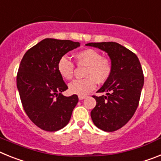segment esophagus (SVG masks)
I'll return each instance as SVG.
<instances>
[{
  "mask_svg": "<svg viewBox=\"0 0 161 161\" xmlns=\"http://www.w3.org/2000/svg\"><path fill=\"white\" fill-rule=\"evenodd\" d=\"M85 98H86V96H79V100H83Z\"/></svg>",
  "mask_w": 161,
  "mask_h": 161,
  "instance_id": "esophagus-1",
  "label": "esophagus"
}]
</instances>
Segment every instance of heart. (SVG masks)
<instances>
[{"label":"heart","mask_w":161,"mask_h":161,"mask_svg":"<svg viewBox=\"0 0 161 161\" xmlns=\"http://www.w3.org/2000/svg\"><path fill=\"white\" fill-rule=\"evenodd\" d=\"M77 63L86 66L83 79L73 81L69 90L73 94L85 96L96 88V82L104 83L113 72V63L107 57H103L100 52L93 48L82 50L75 55ZM57 71L64 79L70 80L74 77L75 65L66 57H62L57 62Z\"/></svg>","instance_id":"heart-1"}]
</instances>
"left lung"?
<instances>
[{
    "instance_id": "obj_1",
    "label": "left lung",
    "mask_w": 161,
    "mask_h": 161,
    "mask_svg": "<svg viewBox=\"0 0 161 161\" xmlns=\"http://www.w3.org/2000/svg\"><path fill=\"white\" fill-rule=\"evenodd\" d=\"M86 45L106 52L113 63L111 76L97 92L106 95L93 96L96 105L91 117L99 129L106 132L117 130L131 119L139 105L144 82L141 64L134 53L115 42Z\"/></svg>"
}]
</instances>
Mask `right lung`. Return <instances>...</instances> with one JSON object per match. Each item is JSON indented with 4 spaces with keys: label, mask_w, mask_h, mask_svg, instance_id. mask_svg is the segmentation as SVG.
<instances>
[{
    "label": "right lung",
    "mask_w": 161,
    "mask_h": 161,
    "mask_svg": "<svg viewBox=\"0 0 161 161\" xmlns=\"http://www.w3.org/2000/svg\"><path fill=\"white\" fill-rule=\"evenodd\" d=\"M79 42L47 38L31 47L22 57L17 87L26 115L40 129L57 131L69 123L78 104L77 95L65 96L68 89L57 71L61 57L79 47Z\"/></svg>",
    "instance_id": "1"
}]
</instances>
